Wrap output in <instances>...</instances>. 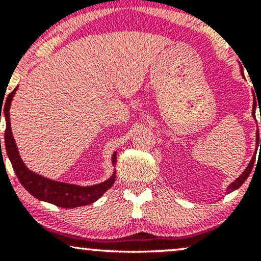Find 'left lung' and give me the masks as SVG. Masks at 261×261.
I'll return each mask as SVG.
<instances>
[{"mask_svg":"<svg viewBox=\"0 0 261 261\" xmlns=\"http://www.w3.org/2000/svg\"><path fill=\"white\" fill-rule=\"evenodd\" d=\"M241 71H242V76L244 77L243 70H242V68H241ZM253 94H254V93H253ZM255 109H256V99H255V97H254L253 110H251V115H253L254 119H255ZM259 141H260V146H261V139H259V131H256V142H257V145H259ZM256 147H257V146H256ZM254 162H255V154L253 155V158H251V161L249 162V164H248V167H247V168H245L244 172L242 173V175H239L238 178H237L236 180L232 182V184L228 185V188L226 189V193L227 194L232 193V191H234L238 188L242 187V184H243V182L247 180L248 176H249V174L251 173V169H253V166H254Z\"/></svg>","mask_w":261,"mask_h":261,"instance_id":"obj_1","label":"left lung"}]
</instances>
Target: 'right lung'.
Instances as JSON below:
<instances>
[{
    "label": "right lung",
    "mask_w": 261,
    "mask_h": 261,
    "mask_svg": "<svg viewBox=\"0 0 261 261\" xmlns=\"http://www.w3.org/2000/svg\"><path fill=\"white\" fill-rule=\"evenodd\" d=\"M17 88L8 94L7 99L5 103V119H6V131H5V145L6 152H7L8 158H10L12 167H13L14 173L17 178L19 179L20 184L25 188V190L33 196L37 197L41 201H46L53 203V205L59 206L64 208H74L80 206H86L89 203L97 201L104 193L113 187L115 181V170L106 181L100 184L91 185V187H80V185L67 184V182L55 181L51 179H47L41 176L37 173L32 172L25 167L20 158L19 152H18L16 141H14L13 135H12L11 120H10V108L12 99L16 94ZM2 112V110H1ZM1 143V139H0ZM112 163L115 167L116 164V152H114L112 157Z\"/></svg>",
    "instance_id": "obj_1"
}]
</instances>
